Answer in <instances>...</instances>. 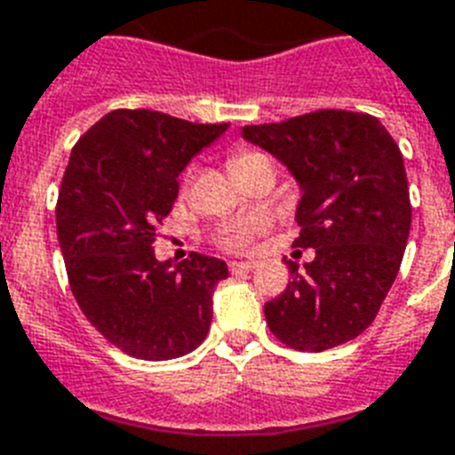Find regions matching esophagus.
Instances as JSON below:
<instances>
[{"label":"esophagus","instance_id":"34e87169","mask_svg":"<svg viewBox=\"0 0 455 455\" xmlns=\"http://www.w3.org/2000/svg\"><path fill=\"white\" fill-rule=\"evenodd\" d=\"M254 261H231V264H228V271L231 273H243V271H252L254 268Z\"/></svg>","mask_w":455,"mask_h":455}]
</instances>
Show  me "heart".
<instances>
[{"label":"heart","instance_id":"b5f03b06","mask_svg":"<svg viewBox=\"0 0 455 455\" xmlns=\"http://www.w3.org/2000/svg\"><path fill=\"white\" fill-rule=\"evenodd\" d=\"M264 154L259 151H240V154H234L231 161H228V168L231 172L243 165L252 164L257 158H261ZM271 228V221L266 220V217H250V220L235 221V224H228V227L221 228V234L217 235V243H220L221 250H227V252H247L252 243L259 235H264L266 231Z\"/></svg>","mask_w":455,"mask_h":455}]
</instances>
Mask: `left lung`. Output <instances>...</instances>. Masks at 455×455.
<instances>
[{
    "mask_svg": "<svg viewBox=\"0 0 455 455\" xmlns=\"http://www.w3.org/2000/svg\"><path fill=\"white\" fill-rule=\"evenodd\" d=\"M243 138L280 158L304 191L291 247V283L266 301L273 336L294 350L334 348L374 323L400 271L409 228L407 172L393 135L371 114L317 109L280 124L245 125Z\"/></svg>",
    "mask_w": 455,
    "mask_h": 455,
    "instance_id": "1",
    "label": "left lung"
}]
</instances>
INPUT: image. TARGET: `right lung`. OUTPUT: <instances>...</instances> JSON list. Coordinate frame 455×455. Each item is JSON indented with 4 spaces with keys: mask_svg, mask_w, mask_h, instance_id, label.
Wrapping results in <instances>:
<instances>
[{
    "mask_svg": "<svg viewBox=\"0 0 455 455\" xmlns=\"http://www.w3.org/2000/svg\"><path fill=\"white\" fill-rule=\"evenodd\" d=\"M227 128L114 109L74 144L55 205L62 259L81 313L125 355L172 360L208 336L227 264L198 252L156 261L154 243L184 165Z\"/></svg>",
    "mask_w": 455,
    "mask_h": 455,
    "instance_id": "right-lung-1",
    "label": "right lung"
}]
</instances>
